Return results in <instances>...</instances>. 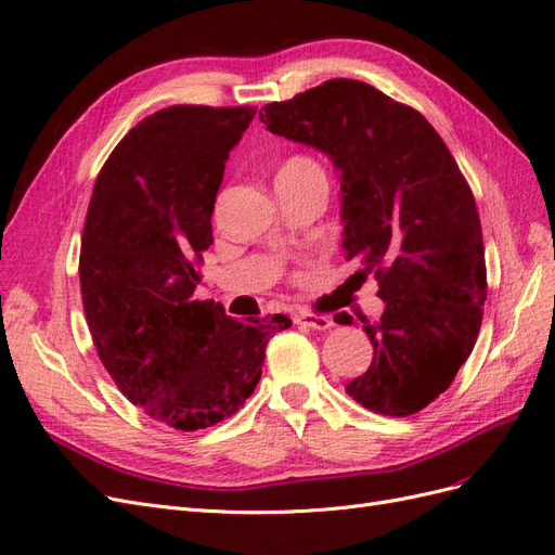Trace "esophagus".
Segmentation results:
<instances>
[{"label": "esophagus", "instance_id": "1", "mask_svg": "<svg viewBox=\"0 0 555 555\" xmlns=\"http://www.w3.org/2000/svg\"><path fill=\"white\" fill-rule=\"evenodd\" d=\"M295 323L304 325V327H311V330H330L334 323L330 315L323 313H311V311H299L295 315Z\"/></svg>", "mask_w": 555, "mask_h": 555}]
</instances>
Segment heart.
<instances>
[{"instance_id": "heart-1", "label": "heart", "mask_w": 555, "mask_h": 555, "mask_svg": "<svg viewBox=\"0 0 555 555\" xmlns=\"http://www.w3.org/2000/svg\"><path fill=\"white\" fill-rule=\"evenodd\" d=\"M307 168H315V164H313L311 158H307V156H293V158L285 160L279 172H295V170H307Z\"/></svg>"}]
</instances>
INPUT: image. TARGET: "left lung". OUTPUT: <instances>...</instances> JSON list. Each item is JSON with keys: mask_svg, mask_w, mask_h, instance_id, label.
Returning a JSON list of instances; mask_svg holds the SVG:
<instances>
[{"mask_svg": "<svg viewBox=\"0 0 555 555\" xmlns=\"http://www.w3.org/2000/svg\"><path fill=\"white\" fill-rule=\"evenodd\" d=\"M260 121L332 158L346 258L378 279L385 311L362 318L373 362L346 391L373 413H420L452 385L481 327L487 262L466 177L424 115L360 80L267 103ZM334 320L352 325L348 313Z\"/></svg>", "mask_w": 555, "mask_h": 555, "instance_id": "8db88e82", "label": "left lung"}]
</instances>
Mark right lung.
Segmentation results:
<instances>
[{
  "mask_svg": "<svg viewBox=\"0 0 555 555\" xmlns=\"http://www.w3.org/2000/svg\"><path fill=\"white\" fill-rule=\"evenodd\" d=\"M256 108L170 105L105 160L80 246V293L103 366L133 405L180 431L235 415L288 315L228 318L193 299L230 150Z\"/></svg>",
  "mask_w": 555,
  "mask_h": 555,
  "instance_id": "right-lung-1",
  "label": "right lung"
}]
</instances>
